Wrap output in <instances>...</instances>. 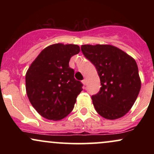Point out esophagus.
<instances>
[{
	"instance_id": "34e87169",
	"label": "esophagus",
	"mask_w": 154,
	"mask_h": 154,
	"mask_svg": "<svg viewBox=\"0 0 154 154\" xmlns=\"http://www.w3.org/2000/svg\"><path fill=\"white\" fill-rule=\"evenodd\" d=\"M82 82L84 85H86V84H87V80H86L85 79H83V80L82 81Z\"/></svg>"
}]
</instances>
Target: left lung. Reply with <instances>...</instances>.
<instances>
[{
    "label": "left lung",
    "instance_id": "obj_1",
    "mask_svg": "<svg viewBox=\"0 0 154 154\" xmlns=\"http://www.w3.org/2000/svg\"><path fill=\"white\" fill-rule=\"evenodd\" d=\"M84 56L94 64L100 90L92 96L95 110L102 117L114 120L125 116L135 103L141 88L135 60L111 45H82Z\"/></svg>",
    "mask_w": 154,
    "mask_h": 154
}]
</instances>
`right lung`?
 <instances>
[{
  "instance_id": "obj_1",
  "label": "right lung",
  "mask_w": 154,
  "mask_h": 154,
  "mask_svg": "<svg viewBox=\"0 0 154 154\" xmlns=\"http://www.w3.org/2000/svg\"><path fill=\"white\" fill-rule=\"evenodd\" d=\"M75 44L56 43L39 54L26 71V92L40 115L49 120L63 119L73 109L82 85L74 78L69 60L79 54Z\"/></svg>"
}]
</instances>
